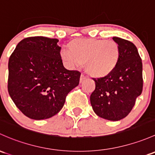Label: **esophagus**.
<instances>
[{
	"label": "esophagus",
	"instance_id": "34e87169",
	"mask_svg": "<svg viewBox=\"0 0 155 155\" xmlns=\"http://www.w3.org/2000/svg\"><path fill=\"white\" fill-rule=\"evenodd\" d=\"M85 79H86V76H84L83 74L81 75V76H80V83H82V82H84V81L85 80Z\"/></svg>",
	"mask_w": 155,
	"mask_h": 155
}]
</instances>
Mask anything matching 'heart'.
Segmentation results:
<instances>
[{
    "label": "heart",
    "mask_w": 155,
    "mask_h": 155,
    "mask_svg": "<svg viewBox=\"0 0 155 155\" xmlns=\"http://www.w3.org/2000/svg\"><path fill=\"white\" fill-rule=\"evenodd\" d=\"M62 50L61 56L71 66L84 64L88 75L104 78L113 72L119 64L120 48L114 41L93 38H76Z\"/></svg>",
    "instance_id": "obj_1"
}]
</instances>
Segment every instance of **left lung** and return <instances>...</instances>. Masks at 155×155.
<instances>
[{
  "label": "left lung",
  "instance_id": "obj_1",
  "mask_svg": "<svg viewBox=\"0 0 155 155\" xmlns=\"http://www.w3.org/2000/svg\"><path fill=\"white\" fill-rule=\"evenodd\" d=\"M120 48L116 69L104 78L94 79L96 87L90 100L97 116L118 121L131 112L143 91V64L136 46L129 41L113 37Z\"/></svg>",
  "mask_w": 155,
  "mask_h": 155
}]
</instances>
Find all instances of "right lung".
Segmentation results:
<instances>
[{
  "label": "right lung",
  "instance_id": "1",
  "mask_svg": "<svg viewBox=\"0 0 155 155\" xmlns=\"http://www.w3.org/2000/svg\"><path fill=\"white\" fill-rule=\"evenodd\" d=\"M56 38L29 37L9 59L8 91L18 108L32 120L58 114L67 95L79 84L81 73L64 68Z\"/></svg>",
  "mask_w": 155,
  "mask_h": 155
}]
</instances>
